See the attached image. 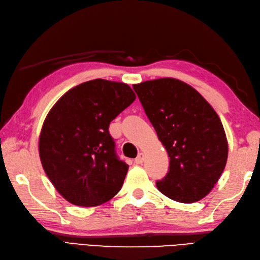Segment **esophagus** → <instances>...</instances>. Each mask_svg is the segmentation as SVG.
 I'll list each match as a JSON object with an SVG mask.
<instances>
[{
	"label": "esophagus",
	"instance_id": "34e87169",
	"mask_svg": "<svg viewBox=\"0 0 260 260\" xmlns=\"http://www.w3.org/2000/svg\"><path fill=\"white\" fill-rule=\"evenodd\" d=\"M135 162L137 164V165H141V164L144 162V153L140 152L139 155H138V157L135 159Z\"/></svg>",
	"mask_w": 260,
	"mask_h": 260
}]
</instances>
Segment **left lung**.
Masks as SVG:
<instances>
[{"instance_id":"1","label":"left lung","mask_w":260,"mask_h":260,"mask_svg":"<svg viewBox=\"0 0 260 260\" xmlns=\"http://www.w3.org/2000/svg\"><path fill=\"white\" fill-rule=\"evenodd\" d=\"M134 89L169 157L168 173L157 188L181 203L202 200L219 181L228 159L219 115L197 89L176 78L146 81Z\"/></svg>"}]
</instances>
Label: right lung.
<instances>
[{
    "instance_id": "obj_1",
    "label": "right lung",
    "mask_w": 260,
    "mask_h": 260,
    "mask_svg": "<svg viewBox=\"0 0 260 260\" xmlns=\"http://www.w3.org/2000/svg\"><path fill=\"white\" fill-rule=\"evenodd\" d=\"M135 100L128 84L98 78L71 88L47 114L41 165L70 203L101 205L121 189L129 166L116 157L109 125Z\"/></svg>"
}]
</instances>
